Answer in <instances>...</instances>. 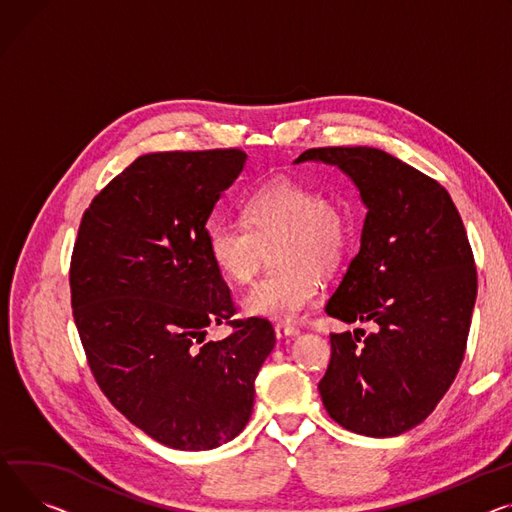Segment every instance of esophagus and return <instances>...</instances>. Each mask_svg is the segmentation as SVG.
Masks as SVG:
<instances>
[{"mask_svg":"<svg viewBox=\"0 0 512 512\" xmlns=\"http://www.w3.org/2000/svg\"><path fill=\"white\" fill-rule=\"evenodd\" d=\"M298 329L294 325H286V323H278L276 325V337L282 339V337H290V335H296Z\"/></svg>","mask_w":512,"mask_h":512,"instance_id":"esophagus-1","label":"esophagus"}]
</instances>
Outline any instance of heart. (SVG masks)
Listing matches in <instances>:
<instances>
[{
    "label": "heart",
    "mask_w": 512,
    "mask_h": 512,
    "mask_svg": "<svg viewBox=\"0 0 512 512\" xmlns=\"http://www.w3.org/2000/svg\"><path fill=\"white\" fill-rule=\"evenodd\" d=\"M245 224L216 220L208 230V249L220 274L249 284L271 249L276 267L245 296L251 315L292 321L315 304L321 276L346 259L352 224L335 197L292 181L274 179L243 199Z\"/></svg>",
    "instance_id": "obj_1"
}]
</instances>
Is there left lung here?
I'll use <instances>...</instances> for the list:
<instances>
[{
	"mask_svg": "<svg viewBox=\"0 0 512 512\" xmlns=\"http://www.w3.org/2000/svg\"><path fill=\"white\" fill-rule=\"evenodd\" d=\"M304 160L342 168L368 208L325 311L374 331L329 335L323 405L346 430L397 436L434 412L465 356L478 271L463 220L445 187L383 150L311 148Z\"/></svg>",
	"mask_w": 512,
	"mask_h": 512,
	"instance_id": "1",
	"label": "left lung"
}]
</instances>
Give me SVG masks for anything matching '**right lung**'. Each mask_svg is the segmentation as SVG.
Wrapping results in <instances>:
<instances>
[{
	"label": "right lung",
	"mask_w": 512,
	"mask_h": 512,
	"mask_svg": "<svg viewBox=\"0 0 512 512\" xmlns=\"http://www.w3.org/2000/svg\"><path fill=\"white\" fill-rule=\"evenodd\" d=\"M247 154L156 152L133 160L84 212L70 265L74 321L100 391L162 445L208 451L247 426L276 344L236 306L208 249V220ZM212 324L233 331L206 343Z\"/></svg>",
	"instance_id": "right-lung-1"
}]
</instances>
